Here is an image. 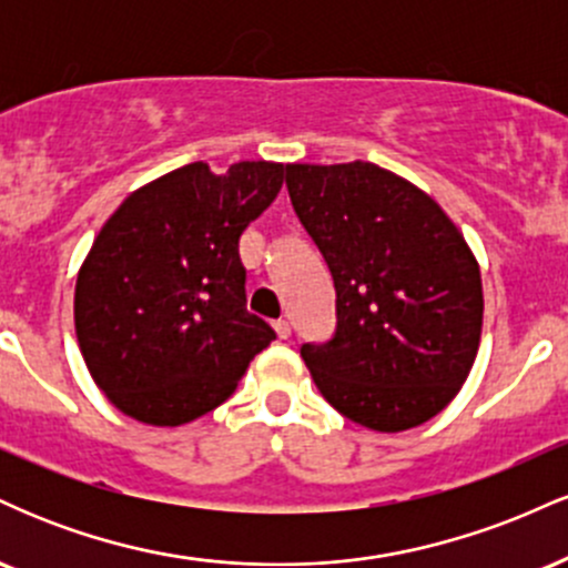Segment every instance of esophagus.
Masks as SVG:
<instances>
[{
  "label": "esophagus",
  "mask_w": 568,
  "mask_h": 568,
  "mask_svg": "<svg viewBox=\"0 0 568 568\" xmlns=\"http://www.w3.org/2000/svg\"><path fill=\"white\" fill-rule=\"evenodd\" d=\"M275 331H277L280 338H288L291 336V323L288 321H277L275 323Z\"/></svg>",
  "instance_id": "esophagus-1"
}]
</instances>
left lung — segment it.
I'll list each match as a JSON object with an SVG mask.
<instances>
[{
    "label": "left lung",
    "mask_w": 568,
    "mask_h": 568,
    "mask_svg": "<svg viewBox=\"0 0 568 568\" xmlns=\"http://www.w3.org/2000/svg\"><path fill=\"white\" fill-rule=\"evenodd\" d=\"M298 221L336 288V331L302 344L325 400L355 425L403 433L440 414L470 374L480 270L429 194L374 162L285 165Z\"/></svg>",
    "instance_id": "8db88e82"
}]
</instances>
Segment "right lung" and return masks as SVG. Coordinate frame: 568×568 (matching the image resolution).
<instances>
[{
    "label": "right lung",
    "instance_id": "add662e5",
    "mask_svg": "<svg viewBox=\"0 0 568 568\" xmlns=\"http://www.w3.org/2000/svg\"><path fill=\"white\" fill-rule=\"evenodd\" d=\"M280 162H205L135 189L101 226L74 291L90 376L130 419L194 422L275 338L245 306L240 234L283 186Z\"/></svg>",
    "mask_w": 568,
    "mask_h": 568
}]
</instances>
